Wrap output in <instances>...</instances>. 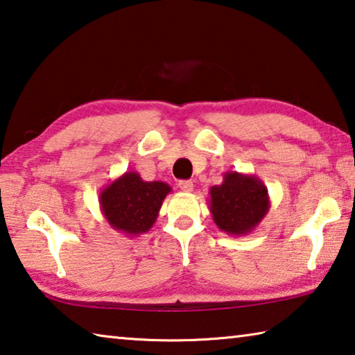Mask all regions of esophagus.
Wrapping results in <instances>:
<instances>
[{"label": "esophagus", "mask_w": 355, "mask_h": 355, "mask_svg": "<svg viewBox=\"0 0 355 355\" xmlns=\"http://www.w3.org/2000/svg\"><path fill=\"white\" fill-rule=\"evenodd\" d=\"M178 188L183 192H192L194 191V184H192V182H189V180H182V182L178 183Z\"/></svg>", "instance_id": "obj_1"}]
</instances>
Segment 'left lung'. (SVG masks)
Here are the masks:
<instances>
[{"label": "left lung", "instance_id": "obj_1", "mask_svg": "<svg viewBox=\"0 0 355 355\" xmlns=\"http://www.w3.org/2000/svg\"><path fill=\"white\" fill-rule=\"evenodd\" d=\"M209 211L220 232L232 236H244L268 214L271 200L268 188L250 173L228 171L224 182L209 188Z\"/></svg>", "mask_w": 355, "mask_h": 355}]
</instances>
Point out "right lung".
<instances>
[{
  "label": "right lung",
  "instance_id": "right-lung-1",
  "mask_svg": "<svg viewBox=\"0 0 355 355\" xmlns=\"http://www.w3.org/2000/svg\"><path fill=\"white\" fill-rule=\"evenodd\" d=\"M171 191L164 182H146L136 171L125 172L101 189V214L114 230L136 238L153 227Z\"/></svg>",
  "mask_w": 355,
  "mask_h": 355
}]
</instances>
